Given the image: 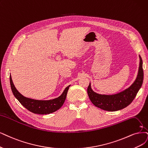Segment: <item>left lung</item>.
Here are the masks:
<instances>
[{"mask_svg":"<svg viewBox=\"0 0 148 148\" xmlns=\"http://www.w3.org/2000/svg\"><path fill=\"white\" fill-rule=\"evenodd\" d=\"M139 58L140 64L136 78L129 88L123 91L114 95L98 94L92 90L90 83L87 92L90 101L96 107L106 111L114 112L126 107L133 101L143 81V61L140 56Z\"/></svg>","mask_w":148,"mask_h":148,"instance_id":"left-lung-1","label":"left lung"}]
</instances>
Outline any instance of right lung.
I'll return each instance as SVG.
<instances>
[{
    "label": "right lung",
    "instance_id": "obj_1",
    "mask_svg": "<svg viewBox=\"0 0 148 148\" xmlns=\"http://www.w3.org/2000/svg\"><path fill=\"white\" fill-rule=\"evenodd\" d=\"M10 81L13 93L21 104L30 112L40 114L52 113L61 108L65 101L68 91L71 86H68L63 91V93L59 97L55 98L53 99L42 101L30 99V98L26 97L22 95L14 86L11 75L10 76Z\"/></svg>",
    "mask_w": 148,
    "mask_h": 148
}]
</instances>
